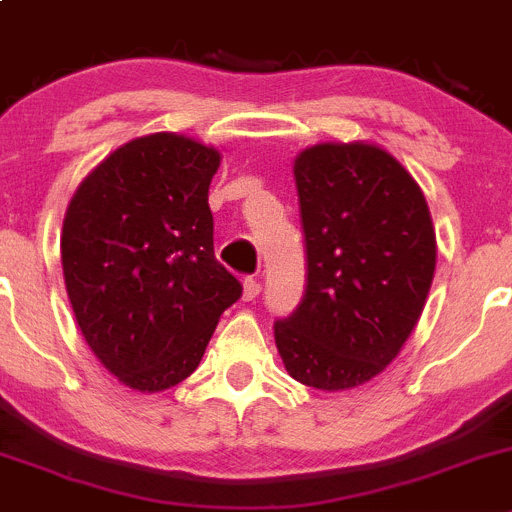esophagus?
Wrapping results in <instances>:
<instances>
[{"instance_id": "1", "label": "esophagus", "mask_w": 512, "mask_h": 512, "mask_svg": "<svg viewBox=\"0 0 512 512\" xmlns=\"http://www.w3.org/2000/svg\"><path fill=\"white\" fill-rule=\"evenodd\" d=\"M262 292V285L257 280H252V277H247L245 282H242V297H245V302H252L255 297H260Z\"/></svg>"}]
</instances>
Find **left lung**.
Masks as SVG:
<instances>
[{"instance_id":"8db88e82","label":"left lung","mask_w":512,"mask_h":512,"mask_svg":"<svg viewBox=\"0 0 512 512\" xmlns=\"http://www.w3.org/2000/svg\"><path fill=\"white\" fill-rule=\"evenodd\" d=\"M307 289L275 322L299 384H366L414 332L436 270V232L409 170L371 143H319L294 160Z\"/></svg>"}]
</instances>
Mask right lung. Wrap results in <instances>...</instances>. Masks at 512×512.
<instances>
[{"instance_id":"1","label":"right lung","mask_w":512,"mask_h":512,"mask_svg":"<svg viewBox=\"0 0 512 512\" xmlns=\"http://www.w3.org/2000/svg\"><path fill=\"white\" fill-rule=\"evenodd\" d=\"M218 165L215 148L178 133L136 138L89 173L66 210L61 265L76 322L136 391L188 379L242 294L213 250Z\"/></svg>"}]
</instances>
